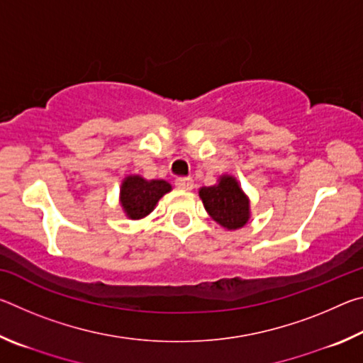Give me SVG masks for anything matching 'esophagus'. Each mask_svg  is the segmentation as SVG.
Segmentation results:
<instances>
[{
	"label": "esophagus",
	"instance_id": "obj_1",
	"mask_svg": "<svg viewBox=\"0 0 363 363\" xmlns=\"http://www.w3.org/2000/svg\"><path fill=\"white\" fill-rule=\"evenodd\" d=\"M176 187L181 190H192L194 181L190 177H179V179H176Z\"/></svg>",
	"mask_w": 363,
	"mask_h": 363
}]
</instances>
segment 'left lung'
<instances>
[{"label":"left lung","mask_w":363,"mask_h":363,"mask_svg":"<svg viewBox=\"0 0 363 363\" xmlns=\"http://www.w3.org/2000/svg\"><path fill=\"white\" fill-rule=\"evenodd\" d=\"M199 195L208 214L225 229L237 230L248 223L250 200L233 176H220L216 186L201 187Z\"/></svg>","instance_id":"8db88e82"}]
</instances>
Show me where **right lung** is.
I'll return each instance as SVG.
<instances>
[{
  "mask_svg": "<svg viewBox=\"0 0 363 363\" xmlns=\"http://www.w3.org/2000/svg\"><path fill=\"white\" fill-rule=\"evenodd\" d=\"M171 190V184L163 179L147 181L140 176H126L121 182L120 201L130 219H143L153 211L158 200Z\"/></svg>",
  "mask_w": 363,
  "mask_h": 363,
  "instance_id": "obj_1",
  "label": "right lung"
}]
</instances>
